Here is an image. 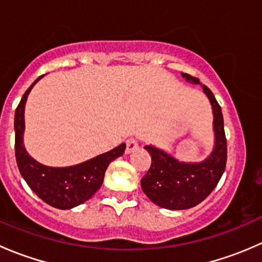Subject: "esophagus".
Here are the masks:
<instances>
[{
	"instance_id": "obj_1",
	"label": "esophagus",
	"mask_w": 262,
	"mask_h": 262,
	"mask_svg": "<svg viewBox=\"0 0 262 262\" xmlns=\"http://www.w3.org/2000/svg\"><path fill=\"white\" fill-rule=\"evenodd\" d=\"M138 148H139V144L136 138H129L128 141H126V149H125L126 153L134 152V150H137Z\"/></svg>"
}]
</instances>
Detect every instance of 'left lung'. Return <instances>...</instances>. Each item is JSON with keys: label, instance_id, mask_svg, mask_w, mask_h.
<instances>
[{"label": "left lung", "instance_id": "obj_1", "mask_svg": "<svg viewBox=\"0 0 262 262\" xmlns=\"http://www.w3.org/2000/svg\"><path fill=\"white\" fill-rule=\"evenodd\" d=\"M181 76L187 82L200 83L198 78L187 73ZM203 91L212 104L215 138L212 153L204 161L182 162L160 148L150 144L144 147L152 157V163L142 178V190L150 202L165 209H189L202 203L213 191L226 170L227 139L222 109L207 86H203Z\"/></svg>", "mask_w": 262, "mask_h": 262}]
</instances>
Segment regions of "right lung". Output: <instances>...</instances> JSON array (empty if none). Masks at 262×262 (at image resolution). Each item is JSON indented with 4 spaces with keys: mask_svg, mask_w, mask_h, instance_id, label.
I'll list each match as a JSON object with an SVG mask.
<instances>
[{
    "mask_svg": "<svg viewBox=\"0 0 262 262\" xmlns=\"http://www.w3.org/2000/svg\"><path fill=\"white\" fill-rule=\"evenodd\" d=\"M41 77L43 76L36 78L26 90L15 112V156L17 167L29 187L43 202L57 209H72L89 200L101 187L107 166L123 155L125 143L70 167H49L34 160L24 146V110L29 92Z\"/></svg>",
    "mask_w": 262,
    "mask_h": 262,
    "instance_id": "1",
    "label": "right lung"
}]
</instances>
